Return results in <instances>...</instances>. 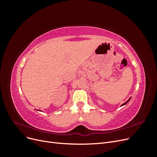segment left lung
<instances>
[{
    "instance_id": "1",
    "label": "left lung",
    "mask_w": 157,
    "mask_h": 157,
    "mask_svg": "<svg viewBox=\"0 0 157 157\" xmlns=\"http://www.w3.org/2000/svg\"><path fill=\"white\" fill-rule=\"evenodd\" d=\"M130 98H129V99H128V100L126 101V102H125L124 103H123V104H122V105L121 106H123V105H126V104L128 102V101H130Z\"/></svg>"
}]
</instances>
